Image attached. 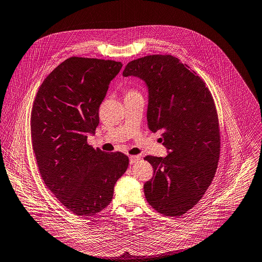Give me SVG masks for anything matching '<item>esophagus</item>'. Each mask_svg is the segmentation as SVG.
I'll return each mask as SVG.
<instances>
[{
	"label": "esophagus",
	"instance_id": "obj_1",
	"mask_svg": "<svg viewBox=\"0 0 262 262\" xmlns=\"http://www.w3.org/2000/svg\"><path fill=\"white\" fill-rule=\"evenodd\" d=\"M139 160H140V157H139V156H135V155L129 156V163H130V164H135V163H137Z\"/></svg>",
	"mask_w": 262,
	"mask_h": 262
}]
</instances>
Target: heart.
<instances>
[{
	"label": "heart",
	"instance_id": "1",
	"mask_svg": "<svg viewBox=\"0 0 262 262\" xmlns=\"http://www.w3.org/2000/svg\"><path fill=\"white\" fill-rule=\"evenodd\" d=\"M124 94H125V97H127V96H135V95H139L140 93H139L137 90H135V89H128V90H126V91L124 92Z\"/></svg>",
	"mask_w": 262,
	"mask_h": 262
}]
</instances>
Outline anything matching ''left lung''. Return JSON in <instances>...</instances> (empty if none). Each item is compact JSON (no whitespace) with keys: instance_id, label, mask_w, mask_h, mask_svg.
I'll return each instance as SVG.
<instances>
[{"instance_id":"1","label":"left lung","mask_w":262,"mask_h":262,"mask_svg":"<svg viewBox=\"0 0 262 262\" xmlns=\"http://www.w3.org/2000/svg\"><path fill=\"white\" fill-rule=\"evenodd\" d=\"M123 76H138L149 90V128L161 133L166 157L147 156L153 178L144 185L148 203L159 213L178 217L203 197L216 172L221 133L214 100L206 83L171 55L130 61Z\"/></svg>"}]
</instances>
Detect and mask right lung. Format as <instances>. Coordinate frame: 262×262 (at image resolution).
<instances>
[{"instance_id":"right-lung-1","label":"right lung","mask_w":262,"mask_h":262,"mask_svg":"<svg viewBox=\"0 0 262 262\" xmlns=\"http://www.w3.org/2000/svg\"><path fill=\"white\" fill-rule=\"evenodd\" d=\"M122 64L70 57L40 84L31 110L32 148L43 183L68 210L92 216L107 207L128 157L88 144L99 107Z\"/></svg>"}]
</instances>
